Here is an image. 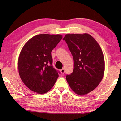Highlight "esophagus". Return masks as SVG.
<instances>
[{"label":"esophagus","instance_id":"34e87169","mask_svg":"<svg viewBox=\"0 0 121 121\" xmlns=\"http://www.w3.org/2000/svg\"><path fill=\"white\" fill-rule=\"evenodd\" d=\"M60 71V73H61V75H64V73H65V69L64 68L61 69Z\"/></svg>","mask_w":121,"mask_h":121}]
</instances>
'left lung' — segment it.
Instances as JSON below:
<instances>
[{
    "instance_id": "obj_1",
    "label": "left lung",
    "mask_w": 121,
    "mask_h": 121,
    "mask_svg": "<svg viewBox=\"0 0 121 121\" xmlns=\"http://www.w3.org/2000/svg\"><path fill=\"white\" fill-rule=\"evenodd\" d=\"M74 58V69L66 79L69 87L79 95L94 90L104 75L105 63L100 45L87 33L67 34L63 38Z\"/></svg>"
}]
</instances>
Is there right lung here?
<instances>
[{
    "mask_svg": "<svg viewBox=\"0 0 121 121\" xmlns=\"http://www.w3.org/2000/svg\"><path fill=\"white\" fill-rule=\"evenodd\" d=\"M62 38L60 34H39L23 47L18 58V69L22 81L29 89L44 94L54 86L58 74L52 66L51 52Z\"/></svg>",
    "mask_w": 121,
    "mask_h": 121,
    "instance_id": "add662e5",
    "label": "right lung"
}]
</instances>
